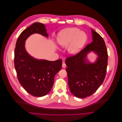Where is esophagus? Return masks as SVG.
Returning <instances> with one entry per match:
<instances>
[{"label":"esophagus","instance_id":"esophagus-1","mask_svg":"<svg viewBox=\"0 0 122 122\" xmlns=\"http://www.w3.org/2000/svg\"><path fill=\"white\" fill-rule=\"evenodd\" d=\"M62 67L63 68H65L66 67V64L64 62H62Z\"/></svg>","mask_w":122,"mask_h":122}]
</instances>
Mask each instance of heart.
<instances>
[{
	"label": "heart",
	"instance_id": "obj_1",
	"mask_svg": "<svg viewBox=\"0 0 122 122\" xmlns=\"http://www.w3.org/2000/svg\"><path fill=\"white\" fill-rule=\"evenodd\" d=\"M86 35L77 28L64 29L59 32L57 36V42L61 47H68V52L71 55L78 53L86 41Z\"/></svg>",
	"mask_w": 122,
	"mask_h": 122
}]
</instances>
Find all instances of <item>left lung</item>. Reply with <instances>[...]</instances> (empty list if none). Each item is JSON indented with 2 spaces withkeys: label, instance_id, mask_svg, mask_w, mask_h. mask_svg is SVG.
I'll return each instance as SVG.
<instances>
[{
  "label": "left lung",
  "instance_id": "left-lung-1",
  "mask_svg": "<svg viewBox=\"0 0 122 122\" xmlns=\"http://www.w3.org/2000/svg\"><path fill=\"white\" fill-rule=\"evenodd\" d=\"M91 30L92 42L65 61L70 91L79 98L90 96L96 92L104 81L107 67L108 54L104 41L98 33ZM91 51L98 56L93 64L86 59L87 54Z\"/></svg>",
  "mask_w": 122,
  "mask_h": 122
}]
</instances>
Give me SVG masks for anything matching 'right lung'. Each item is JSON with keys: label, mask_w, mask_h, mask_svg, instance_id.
<instances>
[{"label": "right lung", "mask_w": 122, "mask_h": 122, "mask_svg": "<svg viewBox=\"0 0 122 122\" xmlns=\"http://www.w3.org/2000/svg\"><path fill=\"white\" fill-rule=\"evenodd\" d=\"M45 25L36 22L19 36L14 52V65L18 79L27 93L35 97L47 95L52 88L55 75L61 69V59L55 61L39 60L31 57L25 49V41L35 33L48 37Z\"/></svg>", "instance_id": "add662e5"}]
</instances>
